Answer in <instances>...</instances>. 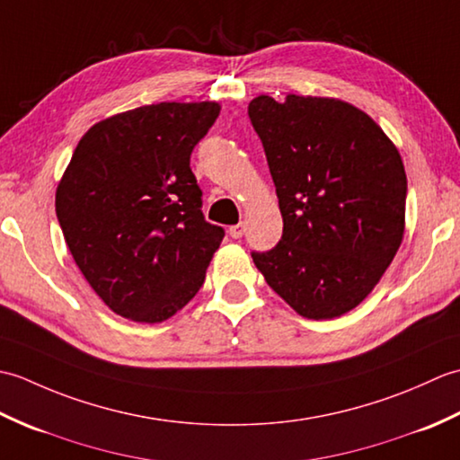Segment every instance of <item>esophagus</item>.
<instances>
[{"label": "esophagus", "mask_w": 460, "mask_h": 460, "mask_svg": "<svg viewBox=\"0 0 460 460\" xmlns=\"http://www.w3.org/2000/svg\"><path fill=\"white\" fill-rule=\"evenodd\" d=\"M243 233H245V223H237V225H231V227H229V235L233 239H241Z\"/></svg>", "instance_id": "obj_1"}]
</instances>
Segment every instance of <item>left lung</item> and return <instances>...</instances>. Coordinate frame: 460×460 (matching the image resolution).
Returning a JSON list of instances; mask_svg holds the SVG:
<instances>
[{
  "mask_svg": "<svg viewBox=\"0 0 460 460\" xmlns=\"http://www.w3.org/2000/svg\"><path fill=\"white\" fill-rule=\"evenodd\" d=\"M249 119L265 148L282 237L251 257L300 316L356 308L392 265L405 229L407 175L394 142L336 99L261 94Z\"/></svg>",
  "mask_w": 460,
  "mask_h": 460,
  "instance_id": "1",
  "label": "left lung"
}]
</instances>
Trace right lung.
Segmentation results:
<instances>
[{
    "label": "right lung",
    "mask_w": 460,
    "mask_h": 460,
    "mask_svg": "<svg viewBox=\"0 0 460 460\" xmlns=\"http://www.w3.org/2000/svg\"><path fill=\"white\" fill-rule=\"evenodd\" d=\"M217 102H160L86 132L58 181L66 247L116 314L164 322L198 295L223 227L205 221L191 152Z\"/></svg>",
    "instance_id": "obj_1"
}]
</instances>
